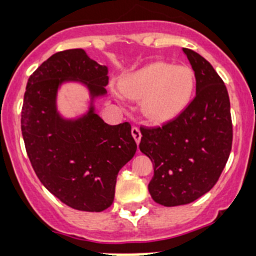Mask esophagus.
<instances>
[{
    "instance_id": "34e87169",
    "label": "esophagus",
    "mask_w": 256,
    "mask_h": 256,
    "mask_svg": "<svg viewBox=\"0 0 256 256\" xmlns=\"http://www.w3.org/2000/svg\"><path fill=\"white\" fill-rule=\"evenodd\" d=\"M132 136H133V138H134L136 142H137V144H140L142 134H140V130H138L137 126H132Z\"/></svg>"
}]
</instances>
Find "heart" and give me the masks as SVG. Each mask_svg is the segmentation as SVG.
<instances>
[{
  "mask_svg": "<svg viewBox=\"0 0 256 256\" xmlns=\"http://www.w3.org/2000/svg\"><path fill=\"white\" fill-rule=\"evenodd\" d=\"M196 78L186 66L154 62L126 74L120 91L130 99H140V110L147 120L168 123L182 114L190 102Z\"/></svg>",
  "mask_w": 256,
  "mask_h": 256,
  "instance_id": "heart-1",
  "label": "heart"
}]
</instances>
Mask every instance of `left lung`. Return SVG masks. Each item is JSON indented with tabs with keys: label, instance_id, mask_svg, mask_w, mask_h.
Wrapping results in <instances>:
<instances>
[{
	"label": "left lung",
	"instance_id": "left-lung-1",
	"mask_svg": "<svg viewBox=\"0 0 256 256\" xmlns=\"http://www.w3.org/2000/svg\"><path fill=\"white\" fill-rule=\"evenodd\" d=\"M196 74V98L162 126H140V150L154 164L148 192L156 203H192L214 186L232 147L227 88L210 62L182 48Z\"/></svg>",
	"mask_w": 256,
	"mask_h": 256
}]
</instances>
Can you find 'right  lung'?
I'll return each mask as SVG.
<instances>
[{"mask_svg":"<svg viewBox=\"0 0 256 256\" xmlns=\"http://www.w3.org/2000/svg\"><path fill=\"white\" fill-rule=\"evenodd\" d=\"M81 82L92 105L77 120L56 112L58 88ZM108 67L84 49L58 52L29 77L21 112V132L35 174L42 184L74 210L102 212L114 200L118 172L134 156L137 144L128 122L109 126L92 102L106 94Z\"/></svg>","mask_w":256,"mask_h":256,"instance_id":"add662e5","label":"right lung"}]
</instances>
